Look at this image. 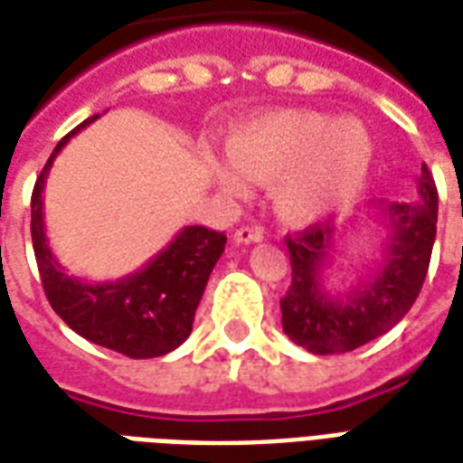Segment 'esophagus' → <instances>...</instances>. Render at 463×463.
Listing matches in <instances>:
<instances>
[{"label": "esophagus", "instance_id": "esophagus-1", "mask_svg": "<svg viewBox=\"0 0 463 463\" xmlns=\"http://www.w3.org/2000/svg\"><path fill=\"white\" fill-rule=\"evenodd\" d=\"M262 238H265V232H262V228H238L235 231V235H232V241L238 242V245H252V242H262Z\"/></svg>", "mask_w": 463, "mask_h": 463}]
</instances>
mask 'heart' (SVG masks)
I'll return each instance as SVG.
<instances>
[{"label":"heart","instance_id":"obj_1","mask_svg":"<svg viewBox=\"0 0 463 463\" xmlns=\"http://www.w3.org/2000/svg\"><path fill=\"white\" fill-rule=\"evenodd\" d=\"M231 162L211 164L221 191L242 196L248 181L272 184L277 213L309 225L336 213L358 194L373 164L368 129L354 118L314 109H272L235 127L225 142Z\"/></svg>","mask_w":463,"mask_h":463}]
</instances>
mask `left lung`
<instances>
[{"label":"left lung","instance_id":"obj_1","mask_svg":"<svg viewBox=\"0 0 463 463\" xmlns=\"http://www.w3.org/2000/svg\"><path fill=\"white\" fill-rule=\"evenodd\" d=\"M414 203L378 201V215L388 228L378 258L354 287L331 292L326 269L341 255L345 228L331 222L311 225L287 238L292 287L284 294L282 328L309 354H348L388 334L402 321L422 289L437 238V186L422 164Z\"/></svg>","mask_w":463,"mask_h":463}]
</instances>
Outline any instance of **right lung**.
Returning a JSON list of instances; mask_svg holds the SVG:
<instances>
[{
	"label": "right lung",
	"instance_id": "obj_1",
	"mask_svg": "<svg viewBox=\"0 0 463 463\" xmlns=\"http://www.w3.org/2000/svg\"><path fill=\"white\" fill-rule=\"evenodd\" d=\"M92 119H98V115L85 119L58 142L31 194V241L41 284L53 311L78 336L129 358L166 355L191 334L205 282L228 238L203 225H186L162 252L132 275L109 282H88L68 275L49 248L43 188L58 152Z\"/></svg>",
	"mask_w": 463,
	"mask_h": 463
}]
</instances>
